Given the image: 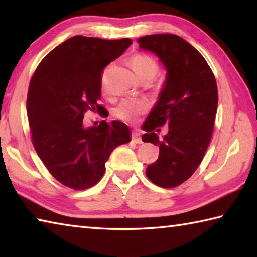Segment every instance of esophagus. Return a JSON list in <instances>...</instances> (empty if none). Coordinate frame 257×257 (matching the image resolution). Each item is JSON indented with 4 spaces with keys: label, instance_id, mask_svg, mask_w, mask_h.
Instances as JSON below:
<instances>
[{
    "label": "esophagus",
    "instance_id": "1",
    "mask_svg": "<svg viewBox=\"0 0 257 257\" xmlns=\"http://www.w3.org/2000/svg\"><path fill=\"white\" fill-rule=\"evenodd\" d=\"M133 141L136 143V144H142L143 141H142V137H141V134L138 132H135L133 134Z\"/></svg>",
    "mask_w": 257,
    "mask_h": 257
}]
</instances>
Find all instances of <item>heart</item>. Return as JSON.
Here are the masks:
<instances>
[{"label": "heart", "mask_w": 257, "mask_h": 257, "mask_svg": "<svg viewBox=\"0 0 257 257\" xmlns=\"http://www.w3.org/2000/svg\"><path fill=\"white\" fill-rule=\"evenodd\" d=\"M130 66L133 70L138 76L141 80L143 79H153L156 73L159 72V63L151 55L138 53L133 55L130 58ZM102 89L105 90V81L104 78L102 79ZM149 110V103L144 99H135L127 98L123 99L118 106L115 107L114 114L116 118H119L128 122L137 120L139 115L144 114Z\"/></svg>", "instance_id": "obj_1"}]
</instances>
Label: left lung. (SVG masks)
Instances as JSON below:
<instances>
[{"label": "left lung", "mask_w": 257, "mask_h": 257, "mask_svg": "<svg viewBox=\"0 0 257 257\" xmlns=\"http://www.w3.org/2000/svg\"><path fill=\"white\" fill-rule=\"evenodd\" d=\"M137 42L142 50L158 56L167 70L158 102L143 124V142L160 149L146 176L162 188H173L193 176L210 144L217 108L216 81L203 55L177 35H147ZM164 124L169 132L160 138L157 133Z\"/></svg>", "instance_id": "obj_1"}]
</instances>
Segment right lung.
Masks as SVG:
<instances>
[{
    "instance_id": "obj_1",
    "label": "right lung",
    "mask_w": 257,
    "mask_h": 257,
    "mask_svg": "<svg viewBox=\"0 0 257 257\" xmlns=\"http://www.w3.org/2000/svg\"><path fill=\"white\" fill-rule=\"evenodd\" d=\"M80 35L52 50L32 77L27 115L33 145L61 184L82 190L101 180L112 151L130 142L120 121L85 127L86 112H99L102 71L132 45Z\"/></svg>"
}]
</instances>
